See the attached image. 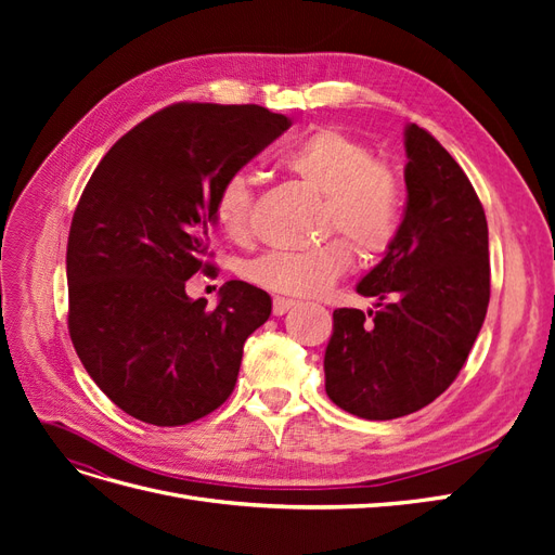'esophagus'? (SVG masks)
I'll list each match as a JSON object with an SVG mask.
<instances>
[{"mask_svg":"<svg viewBox=\"0 0 555 555\" xmlns=\"http://www.w3.org/2000/svg\"><path fill=\"white\" fill-rule=\"evenodd\" d=\"M296 306H298L296 300L278 296V298H273V314H275V317H282L284 312H289V310H292V308H296Z\"/></svg>","mask_w":555,"mask_h":555,"instance_id":"esophagus-1","label":"esophagus"}]
</instances>
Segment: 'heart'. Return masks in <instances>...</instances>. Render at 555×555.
I'll use <instances>...</instances> for the list:
<instances>
[{
	"instance_id": "b5f03b06",
	"label": "heart",
	"mask_w": 555,
	"mask_h": 555,
	"mask_svg": "<svg viewBox=\"0 0 555 555\" xmlns=\"http://www.w3.org/2000/svg\"><path fill=\"white\" fill-rule=\"evenodd\" d=\"M287 169L324 194V231H340L365 257L389 249L402 224V184L391 166L375 159L371 145L338 127H322L300 139L287 155ZM255 192L247 173L224 178L215 196V220L233 241L251 227ZM351 266V247L333 238L312 249H275L245 266V278L261 289L287 296H319Z\"/></svg>"
}]
</instances>
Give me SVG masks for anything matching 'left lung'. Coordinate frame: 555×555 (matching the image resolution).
<instances>
[{"instance_id":"left-lung-1","label":"left lung","mask_w":555,"mask_h":555,"mask_svg":"<svg viewBox=\"0 0 555 555\" xmlns=\"http://www.w3.org/2000/svg\"><path fill=\"white\" fill-rule=\"evenodd\" d=\"M408 204L396 243L357 284L375 310L333 312L326 393L389 422L426 408L461 367L491 298L489 227L467 176L430 133L405 127Z\"/></svg>"}]
</instances>
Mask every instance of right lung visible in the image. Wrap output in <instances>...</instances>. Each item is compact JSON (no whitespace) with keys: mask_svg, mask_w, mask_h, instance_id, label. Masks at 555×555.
Returning <instances> with one entry per match:
<instances>
[{"mask_svg":"<svg viewBox=\"0 0 555 555\" xmlns=\"http://www.w3.org/2000/svg\"><path fill=\"white\" fill-rule=\"evenodd\" d=\"M289 127L255 104H176L127 131L82 192L66 243L72 343L99 389L139 422L192 424L236 386L271 296L229 280L208 308L184 284L212 268L224 178Z\"/></svg>","mask_w":555,"mask_h":555,"instance_id":"right-lung-1","label":"right lung"}]
</instances>
